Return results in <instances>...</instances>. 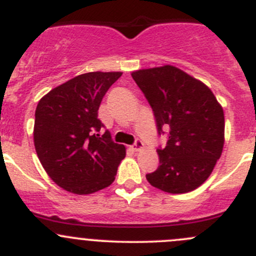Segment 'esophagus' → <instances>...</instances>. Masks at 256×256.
I'll return each instance as SVG.
<instances>
[{"instance_id":"1","label":"esophagus","mask_w":256,"mask_h":256,"mask_svg":"<svg viewBox=\"0 0 256 256\" xmlns=\"http://www.w3.org/2000/svg\"><path fill=\"white\" fill-rule=\"evenodd\" d=\"M131 148H132L134 151H136V152L141 151V150L144 148V142H142V141L138 140H138L135 141V144H134L132 146H131Z\"/></svg>"}]
</instances>
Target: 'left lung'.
I'll list each match as a JSON object with an SVG mask.
<instances>
[{
  "mask_svg": "<svg viewBox=\"0 0 256 256\" xmlns=\"http://www.w3.org/2000/svg\"><path fill=\"white\" fill-rule=\"evenodd\" d=\"M131 76L151 105L158 135L168 128L166 146L157 148L160 166L146 174L147 180L172 194L196 190L210 176L223 151V108L207 85L174 66Z\"/></svg>",
  "mask_w": 256,
  "mask_h": 256,
  "instance_id": "left-lung-1",
  "label": "left lung"
}]
</instances>
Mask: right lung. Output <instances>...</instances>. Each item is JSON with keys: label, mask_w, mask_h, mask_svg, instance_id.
Returning <instances> with one entry per match:
<instances>
[{"label": "right lung", "mask_w": 256, "mask_h": 256, "mask_svg": "<svg viewBox=\"0 0 256 256\" xmlns=\"http://www.w3.org/2000/svg\"><path fill=\"white\" fill-rule=\"evenodd\" d=\"M121 72H92L54 88L36 109L34 147L48 176L74 194H90L114 182L126 154L102 128L98 110Z\"/></svg>", "instance_id": "obj_1"}]
</instances>
